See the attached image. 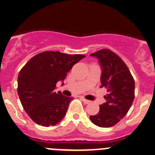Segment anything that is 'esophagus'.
I'll return each instance as SVG.
<instances>
[{"mask_svg": "<svg viewBox=\"0 0 155 155\" xmlns=\"http://www.w3.org/2000/svg\"><path fill=\"white\" fill-rule=\"evenodd\" d=\"M81 98H82V100L83 101L84 103H85V104H89L90 102H91V101H88V100H87V99H85L84 97H81Z\"/></svg>", "mask_w": 155, "mask_h": 155, "instance_id": "esophagus-1", "label": "esophagus"}]
</instances>
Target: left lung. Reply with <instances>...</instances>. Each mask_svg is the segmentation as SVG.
<instances>
[{"mask_svg":"<svg viewBox=\"0 0 155 155\" xmlns=\"http://www.w3.org/2000/svg\"><path fill=\"white\" fill-rule=\"evenodd\" d=\"M98 58L102 67L101 88L105 87L106 102L100 105L96 115L90 120L100 127H111L117 124L132 106L135 97V81L127 64L110 49H101L90 54Z\"/></svg>","mask_w":155,"mask_h":155,"instance_id":"obj_1","label":"left lung"}]
</instances>
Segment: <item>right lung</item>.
<instances>
[{"label": "right lung", "instance_id": "right-lung-1", "mask_svg": "<svg viewBox=\"0 0 155 155\" xmlns=\"http://www.w3.org/2000/svg\"><path fill=\"white\" fill-rule=\"evenodd\" d=\"M43 51L31 58L18 76L17 91L21 104L29 117L43 127L54 126L66 115L73 97L54 91L58 81H64L73 65L85 58Z\"/></svg>", "mask_w": 155, "mask_h": 155}]
</instances>
